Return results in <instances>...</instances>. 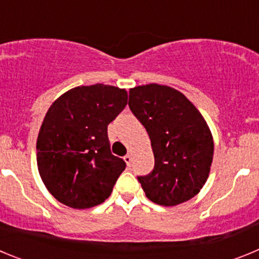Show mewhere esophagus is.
Listing matches in <instances>:
<instances>
[{"label":"esophagus","instance_id":"obj_1","mask_svg":"<svg viewBox=\"0 0 259 259\" xmlns=\"http://www.w3.org/2000/svg\"><path fill=\"white\" fill-rule=\"evenodd\" d=\"M124 161H125V163L128 164V166H130V164H131V161H132V157H131V154H127L124 157Z\"/></svg>","mask_w":259,"mask_h":259}]
</instances>
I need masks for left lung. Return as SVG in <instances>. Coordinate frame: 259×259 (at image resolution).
<instances>
[{
  "instance_id": "1",
  "label": "left lung",
  "mask_w": 259,
  "mask_h": 259,
  "mask_svg": "<svg viewBox=\"0 0 259 259\" xmlns=\"http://www.w3.org/2000/svg\"><path fill=\"white\" fill-rule=\"evenodd\" d=\"M130 109L150 137L154 168L137 176L146 197L162 206H175L200 192L214 154L209 125L182 92L148 84L130 89Z\"/></svg>"
}]
</instances>
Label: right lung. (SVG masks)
Wrapping results in <instances>:
<instances>
[{
	"label": "right lung",
	"mask_w": 259,
	"mask_h": 259,
	"mask_svg": "<svg viewBox=\"0 0 259 259\" xmlns=\"http://www.w3.org/2000/svg\"><path fill=\"white\" fill-rule=\"evenodd\" d=\"M127 91L95 84L72 88L48 110L38 132L37 167L66 206L89 209L113 192L125 162L111 154L107 125L127 105Z\"/></svg>",
	"instance_id": "obj_1"
}]
</instances>
